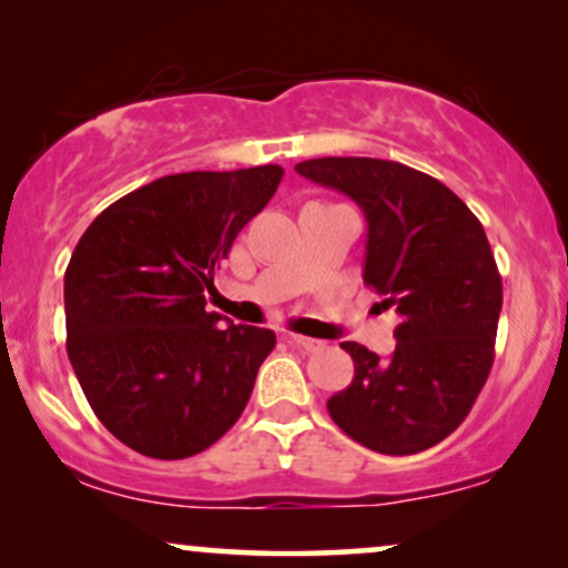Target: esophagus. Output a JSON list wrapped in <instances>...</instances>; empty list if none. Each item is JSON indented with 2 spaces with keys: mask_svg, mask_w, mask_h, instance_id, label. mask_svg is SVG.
<instances>
[{
  "mask_svg": "<svg viewBox=\"0 0 568 568\" xmlns=\"http://www.w3.org/2000/svg\"><path fill=\"white\" fill-rule=\"evenodd\" d=\"M288 343L301 351H320L322 348V341H314V337H304V335H288Z\"/></svg>",
  "mask_w": 568,
  "mask_h": 568,
  "instance_id": "34e87169",
  "label": "esophagus"
}]
</instances>
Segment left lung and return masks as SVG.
<instances>
[{
    "label": "left lung",
    "instance_id": "left-lung-1",
    "mask_svg": "<svg viewBox=\"0 0 568 568\" xmlns=\"http://www.w3.org/2000/svg\"><path fill=\"white\" fill-rule=\"evenodd\" d=\"M296 172L362 206L364 283L400 317L390 358L341 343L354 358V383L327 412L377 454L433 448L471 412L495 358L504 283L483 222L448 185L400 162L322 156Z\"/></svg>",
    "mask_w": 568,
    "mask_h": 568
}]
</instances>
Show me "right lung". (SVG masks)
Returning a JSON list of instances; mask_svg holds the SVG:
<instances>
[{
    "label": "right lung",
    "mask_w": 568,
    "mask_h": 568,
    "mask_svg": "<svg viewBox=\"0 0 568 568\" xmlns=\"http://www.w3.org/2000/svg\"><path fill=\"white\" fill-rule=\"evenodd\" d=\"M283 181L280 164L181 172L91 222L64 270L68 356L99 422L149 458H189L246 408L275 333L222 325L204 288Z\"/></svg>",
    "instance_id": "add662e5"
}]
</instances>
